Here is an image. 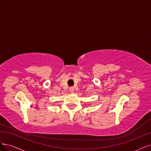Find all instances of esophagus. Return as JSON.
Masks as SVG:
<instances>
[{
  "label": "esophagus",
  "mask_w": 151,
  "mask_h": 151,
  "mask_svg": "<svg viewBox=\"0 0 151 151\" xmlns=\"http://www.w3.org/2000/svg\"><path fill=\"white\" fill-rule=\"evenodd\" d=\"M69 91L71 92V93H73V91H74L73 87H70V88H69Z\"/></svg>",
  "instance_id": "1"
}]
</instances>
